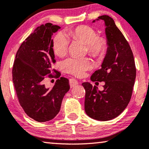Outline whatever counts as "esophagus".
Masks as SVG:
<instances>
[{"mask_svg":"<svg viewBox=\"0 0 149 149\" xmlns=\"http://www.w3.org/2000/svg\"><path fill=\"white\" fill-rule=\"evenodd\" d=\"M69 83H70V87H74V86L78 85V81H77L75 79H70L69 80Z\"/></svg>","mask_w":149,"mask_h":149,"instance_id":"obj_1","label":"esophagus"}]
</instances>
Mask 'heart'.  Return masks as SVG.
I'll list each match as a JSON object with an SVG mask.
<instances>
[{"mask_svg":"<svg viewBox=\"0 0 149 149\" xmlns=\"http://www.w3.org/2000/svg\"><path fill=\"white\" fill-rule=\"evenodd\" d=\"M68 35L72 39L87 45V52L93 57L102 56L107 49V39L103 36H97L96 31L91 26H77L68 30ZM68 38L62 32L57 34L53 40V48L56 55L59 57L64 56L68 52ZM62 66L67 72L81 76L85 71L91 68L92 64L87 58H69L62 63Z\"/></svg>","mask_w":149,"mask_h":149,"instance_id":"heart-1","label":"heart"}]
</instances>
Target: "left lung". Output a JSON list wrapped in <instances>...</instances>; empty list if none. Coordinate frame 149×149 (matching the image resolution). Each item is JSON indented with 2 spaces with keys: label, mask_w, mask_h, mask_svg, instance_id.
<instances>
[{
  "label": "left lung",
  "mask_w": 149,
  "mask_h": 149,
  "mask_svg": "<svg viewBox=\"0 0 149 149\" xmlns=\"http://www.w3.org/2000/svg\"><path fill=\"white\" fill-rule=\"evenodd\" d=\"M100 19L104 21L108 48L101 68L93 73L91 80L104 81V90L98 91L88 82L82 85L87 115L98 121H109L119 116L129 104L136 69L131 47L113 18L104 15L98 17L97 20Z\"/></svg>",
  "instance_id": "1"
}]
</instances>
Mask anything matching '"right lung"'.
Here are the masks:
<instances>
[{
  "label": "right lung",
  "mask_w": 149,
  "mask_h": 149,
  "mask_svg": "<svg viewBox=\"0 0 149 149\" xmlns=\"http://www.w3.org/2000/svg\"><path fill=\"white\" fill-rule=\"evenodd\" d=\"M60 26L47 23L38 26L20 45L12 70L13 83L19 102L28 117L38 122L54 119L60 112L64 95L70 89L68 79L60 77L52 89L43 84L45 76L59 78L53 68L56 63L53 34ZM56 72L55 75L53 73Z\"/></svg>",
  "instance_id": "add662e5"
}]
</instances>
